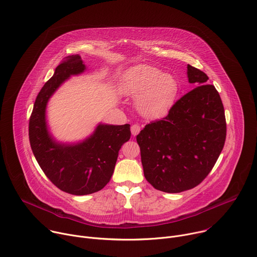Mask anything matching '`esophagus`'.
I'll list each match as a JSON object with an SVG mask.
<instances>
[{
  "instance_id": "obj_1",
  "label": "esophagus",
  "mask_w": 257,
  "mask_h": 257,
  "mask_svg": "<svg viewBox=\"0 0 257 257\" xmlns=\"http://www.w3.org/2000/svg\"><path fill=\"white\" fill-rule=\"evenodd\" d=\"M131 131H132L133 136H137L140 133V131H141V126L139 124H133L131 126Z\"/></svg>"
}]
</instances>
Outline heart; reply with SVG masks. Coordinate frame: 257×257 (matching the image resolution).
I'll use <instances>...</instances> for the list:
<instances>
[{
    "label": "heart",
    "instance_id": "heart-1",
    "mask_svg": "<svg viewBox=\"0 0 257 257\" xmlns=\"http://www.w3.org/2000/svg\"><path fill=\"white\" fill-rule=\"evenodd\" d=\"M178 82L170 74L149 66L130 69L120 84L122 94L137 98L138 109L147 116H161L168 112L178 94Z\"/></svg>",
    "mask_w": 257,
    "mask_h": 257
}]
</instances>
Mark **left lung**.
<instances>
[{
    "label": "left lung",
    "instance_id": "obj_1",
    "mask_svg": "<svg viewBox=\"0 0 257 257\" xmlns=\"http://www.w3.org/2000/svg\"><path fill=\"white\" fill-rule=\"evenodd\" d=\"M189 82L198 85L168 114L137 136L146 180L166 193L195 188L213 168L226 136L224 109L206 73L188 65Z\"/></svg>",
    "mask_w": 257,
    "mask_h": 257
}]
</instances>
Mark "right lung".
I'll list each match as a JSON object with an SVG mask.
<instances>
[{
  "instance_id": "obj_1",
  "label": "right lung",
  "mask_w": 257,
  "mask_h": 257,
  "mask_svg": "<svg viewBox=\"0 0 257 257\" xmlns=\"http://www.w3.org/2000/svg\"><path fill=\"white\" fill-rule=\"evenodd\" d=\"M84 68L80 56L65 57L40 91L28 124L31 147L44 174L61 191L78 196L98 192L108 184L118 151L131 139L130 124H100L91 138L74 146L52 140L45 119L47 102L66 78Z\"/></svg>"
}]
</instances>
